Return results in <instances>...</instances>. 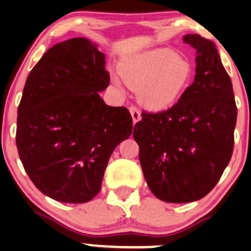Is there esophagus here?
I'll list each match as a JSON object with an SVG mask.
<instances>
[{"label": "esophagus", "instance_id": "obj_1", "mask_svg": "<svg viewBox=\"0 0 251 251\" xmlns=\"http://www.w3.org/2000/svg\"><path fill=\"white\" fill-rule=\"evenodd\" d=\"M129 111H130L131 116H132L133 123L141 120V112H140V110H139V108H137V106H134V105H131L129 108Z\"/></svg>", "mask_w": 251, "mask_h": 251}]
</instances>
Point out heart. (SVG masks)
Segmentation results:
<instances>
[{
	"mask_svg": "<svg viewBox=\"0 0 251 251\" xmlns=\"http://www.w3.org/2000/svg\"><path fill=\"white\" fill-rule=\"evenodd\" d=\"M123 79L140 90L141 101L152 110L169 108L191 84L194 69L169 49H157L130 57L121 68ZM119 84L118 80H114Z\"/></svg>",
	"mask_w": 251,
	"mask_h": 251,
	"instance_id": "heart-1",
	"label": "heart"
}]
</instances>
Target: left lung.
I'll list each match as a JSON object with an SVG mask.
<instances>
[{
  "instance_id": "left-lung-1",
  "label": "left lung",
  "mask_w": 251,
  "mask_h": 251,
  "mask_svg": "<svg viewBox=\"0 0 251 251\" xmlns=\"http://www.w3.org/2000/svg\"><path fill=\"white\" fill-rule=\"evenodd\" d=\"M197 50L195 81L168 110L142 111L133 138L143 176L162 201L191 202L210 192L231 159L237 105L230 76L211 41L188 34Z\"/></svg>"
}]
</instances>
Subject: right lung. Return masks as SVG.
Returning <instances> with one entry per match:
<instances>
[{
  "label": "right lung",
  "instance_id": "add662e5",
  "mask_svg": "<svg viewBox=\"0 0 251 251\" xmlns=\"http://www.w3.org/2000/svg\"><path fill=\"white\" fill-rule=\"evenodd\" d=\"M104 54L89 40L53 45L28 75L18 108L16 147L24 170L45 196L84 203L101 190L119 143L132 132L125 106L104 103Z\"/></svg>",
  "mask_w": 251,
  "mask_h": 251
}]
</instances>
